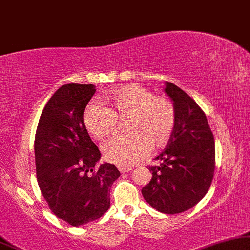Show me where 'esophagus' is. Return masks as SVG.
Returning a JSON list of instances; mask_svg holds the SVG:
<instances>
[{"instance_id":"34e87169","label":"esophagus","mask_w":250,"mask_h":250,"mask_svg":"<svg viewBox=\"0 0 250 250\" xmlns=\"http://www.w3.org/2000/svg\"><path fill=\"white\" fill-rule=\"evenodd\" d=\"M120 172H128L131 170V167H125V166H118Z\"/></svg>"}]
</instances>
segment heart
I'll return each mask as SVG.
<instances>
[{"label":"heart","instance_id":"1","mask_svg":"<svg viewBox=\"0 0 250 250\" xmlns=\"http://www.w3.org/2000/svg\"><path fill=\"white\" fill-rule=\"evenodd\" d=\"M112 108L92 103L84 112L89 134L104 139L114 134L118 120H128V135L116 136L103 145L108 161L119 166H131L147 152L164 148L170 142L176 127V107L165 95H153L138 84L123 85L106 96Z\"/></svg>","mask_w":250,"mask_h":250}]
</instances>
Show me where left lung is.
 <instances>
[{"mask_svg": "<svg viewBox=\"0 0 250 250\" xmlns=\"http://www.w3.org/2000/svg\"><path fill=\"white\" fill-rule=\"evenodd\" d=\"M176 107V127L159 165L148 166L151 182L142 194L164 214H179L195 206L210 188L215 171V141L205 112L185 91L166 82Z\"/></svg>", "mask_w": 250, "mask_h": 250, "instance_id": "1", "label": "left lung"}]
</instances>
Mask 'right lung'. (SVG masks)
<instances>
[{"mask_svg":"<svg viewBox=\"0 0 250 250\" xmlns=\"http://www.w3.org/2000/svg\"><path fill=\"white\" fill-rule=\"evenodd\" d=\"M94 84L69 83L43 108L36 128V178L53 214L72 226L101 218L109 208V191L120 171L114 165L96 167L101 152L86 131L85 106Z\"/></svg>","mask_w":250,"mask_h":250,"instance_id":"obj_1","label":"right lung"}]
</instances>
